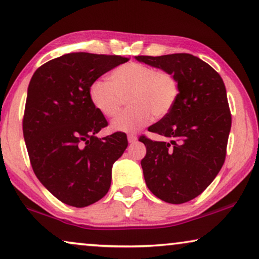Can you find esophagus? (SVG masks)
I'll return each instance as SVG.
<instances>
[{"instance_id": "obj_1", "label": "esophagus", "mask_w": 259, "mask_h": 259, "mask_svg": "<svg viewBox=\"0 0 259 259\" xmlns=\"http://www.w3.org/2000/svg\"><path fill=\"white\" fill-rule=\"evenodd\" d=\"M127 139H128V143L130 144H133V143H136V141L138 140V138H137V136H134V134H130V136L127 137Z\"/></svg>"}]
</instances>
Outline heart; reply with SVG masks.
<instances>
[{
	"mask_svg": "<svg viewBox=\"0 0 259 259\" xmlns=\"http://www.w3.org/2000/svg\"><path fill=\"white\" fill-rule=\"evenodd\" d=\"M92 104L102 115L113 118L127 100L128 108L112 121V130L136 132L155 118H164L179 98V82L168 70L139 62L119 66L109 74V82L97 80L90 88Z\"/></svg>",
	"mask_w": 259,
	"mask_h": 259,
	"instance_id": "obj_1",
	"label": "heart"
}]
</instances>
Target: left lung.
I'll return each mask as SVG.
<instances>
[{"label": "left lung", "mask_w": 259, "mask_h": 259, "mask_svg": "<svg viewBox=\"0 0 259 259\" xmlns=\"http://www.w3.org/2000/svg\"><path fill=\"white\" fill-rule=\"evenodd\" d=\"M136 59L168 70L178 79L175 107L148 127L169 141L145 136L139 140L146 146L141 167L151 192L166 203H186L213 182L225 161L231 130L225 84L210 65L186 53Z\"/></svg>", "instance_id": "8db88e82"}]
</instances>
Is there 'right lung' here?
Wrapping results in <instances>:
<instances>
[{"mask_svg":"<svg viewBox=\"0 0 259 259\" xmlns=\"http://www.w3.org/2000/svg\"><path fill=\"white\" fill-rule=\"evenodd\" d=\"M128 60L70 53L38 67L28 86L22 128L31 167L42 185L70 206L105 197L112 166L128 145L122 132L95 137L108 122L90 98L95 80Z\"/></svg>","mask_w":259,"mask_h":259,"instance_id":"add662e5","label":"right lung"}]
</instances>
